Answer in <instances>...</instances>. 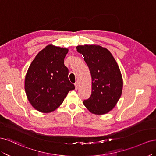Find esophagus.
I'll return each instance as SVG.
<instances>
[{
  "mask_svg": "<svg viewBox=\"0 0 156 156\" xmlns=\"http://www.w3.org/2000/svg\"><path fill=\"white\" fill-rule=\"evenodd\" d=\"M74 86H75V89L76 90H78V87H79V83H78V82H76L75 83H74Z\"/></svg>",
  "mask_w": 156,
  "mask_h": 156,
  "instance_id": "1",
  "label": "esophagus"
}]
</instances>
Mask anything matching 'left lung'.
I'll use <instances>...</instances> for the list:
<instances>
[{
	"label": "left lung",
	"instance_id": "1",
	"mask_svg": "<svg viewBox=\"0 0 156 156\" xmlns=\"http://www.w3.org/2000/svg\"><path fill=\"white\" fill-rule=\"evenodd\" d=\"M91 76V95L83 105L93 114L109 112L116 105L123 90V78L116 61L107 49L96 44L78 46Z\"/></svg>",
	"mask_w": 156,
	"mask_h": 156
}]
</instances>
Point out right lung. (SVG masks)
Returning a JSON list of instances; mask_svg holds the SVG:
<instances>
[{
	"label": "right lung",
	"instance_id": "obj_1",
	"mask_svg": "<svg viewBox=\"0 0 156 156\" xmlns=\"http://www.w3.org/2000/svg\"><path fill=\"white\" fill-rule=\"evenodd\" d=\"M68 51V48L50 44L38 53L29 66L25 78V90L29 103L39 112L54 111L69 91L75 89L64 65Z\"/></svg>",
	"mask_w": 156,
	"mask_h": 156
}]
</instances>
